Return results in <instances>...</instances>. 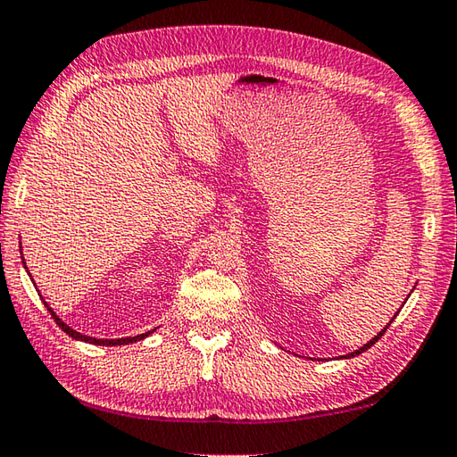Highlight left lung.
Segmentation results:
<instances>
[{"mask_svg":"<svg viewBox=\"0 0 457 457\" xmlns=\"http://www.w3.org/2000/svg\"><path fill=\"white\" fill-rule=\"evenodd\" d=\"M394 318H395V315H394ZM392 321H394V320H392ZM392 321H389V323H392ZM389 323H387V326H386L384 329H381V331H379V334H378L376 337H371V339H370V342H368L366 345H363V347H360V350H355V352H352V353H347V355H345V358H353V355H360V353H363V352H366V350H370V347H371L373 344H376V342H378V339H379L381 336H384V334H386V329L389 328Z\"/></svg>","mask_w":457,"mask_h":457,"instance_id":"8db88e82","label":"left lung"}]
</instances>
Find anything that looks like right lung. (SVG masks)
Returning <instances> with one entry per match:
<instances>
[{
    "mask_svg": "<svg viewBox=\"0 0 457 457\" xmlns=\"http://www.w3.org/2000/svg\"><path fill=\"white\" fill-rule=\"evenodd\" d=\"M26 263V262H23ZM46 308H47V312L52 313V318L55 320V323L57 326H60L65 334L68 336H71V337H76V339H81V342H87V344H96V345H121V344H131V342H139V339H144V337H147L149 334H152V331H145V334H139V336H134V337H121V339H97V337H89V336H81L79 331H76V329H71L70 326H65V323L57 318V315L54 313V310L49 308V305L46 303Z\"/></svg>",
    "mask_w": 457,
    "mask_h": 457,
    "instance_id": "1",
    "label": "right lung"
}]
</instances>
